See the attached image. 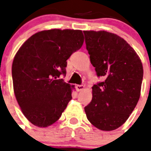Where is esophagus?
<instances>
[{
	"label": "esophagus",
	"mask_w": 151,
	"mask_h": 151,
	"mask_svg": "<svg viewBox=\"0 0 151 151\" xmlns=\"http://www.w3.org/2000/svg\"><path fill=\"white\" fill-rule=\"evenodd\" d=\"M76 88H77V90H78V92H81V91H82V90L85 89V85H78L77 86H76Z\"/></svg>",
	"instance_id": "obj_1"
}]
</instances>
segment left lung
Listing matches in <instances>:
<instances>
[{"mask_svg":"<svg viewBox=\"0 0 151 151\" xmlns=\"http://www.w3.org/2000/svg\"><path fill=\"white\" fill-rule=\"evenodd\" d=\"M90 61L103 82L92 86V99L85 107L88 120L103 131L118 129L140 97L143 68L140 58L125 40L110 32L85 30Z\"/></svg>","mask_w":151,"mask_h":151,"instance_id":"left-lung-1","label":"left lung"}]
</instances>
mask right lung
<instances>
[{
	"mask_svg": "<svg viewBox=\"0 0 151 151\" xmlns=\"http://www.w3.org/2000/svg\"><path fill=\"white\" fill-rule=\"evenodd\" d=\"M83 43L80 29H48L32 35L16 52L14 93L22 114L35 126L54 124L72 99L74 85L58 78L66 74V60Z\"/></svg>",
	"mask_w": 151,
	"mask_h": 151,
	"instance_id": "right-lung-1",
	"label": "right lung"
}]
</instances>
